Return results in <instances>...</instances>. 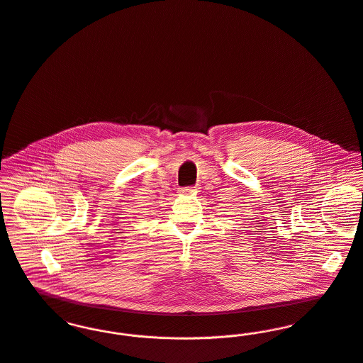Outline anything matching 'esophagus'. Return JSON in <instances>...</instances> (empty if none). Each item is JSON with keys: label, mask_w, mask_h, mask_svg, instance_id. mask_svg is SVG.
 Listing matches in <instances>:
<instances>
[{"label": "esophagus", "mask_w": 363, "mask_h": 363, "mask_svg": "<svg viewBox=\"0 0 363 363\" xmlns=\"http://www.w3.org/2000/svg\"><path fill=\"white\" fill-rule=\"evenodd\" d=\"M179 192H181L182 195H195V194H197V188H194V186L182 188V189H179Z\"/></svg>", "instance_id": "1"}]
</instances>
